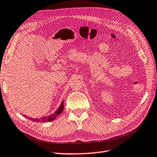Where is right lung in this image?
<instances>
[{
	"instance_id": "add662e5",
	"label": "right lung",
	"mask_w": 157,
	"mask_h": 157,
	"mask_svg": "<svg viewBox=\"0 0 157 157\" xmlns=\"http://www.w3.org/2000/svg\"><path fill=\"white\" fill-rule=\"evenodd\" d=\"M64 109V101H63L62 103L60 105V106L58 107V108L53 113L49 115V116H46L45 117H42L41 118H28L30 119V121H32L33 122H50L54 121V119H56L57 116L60 114L61 113L63 112ZM26 118H27L26 116H24Z\"/></svg>"
}]
</instances>
